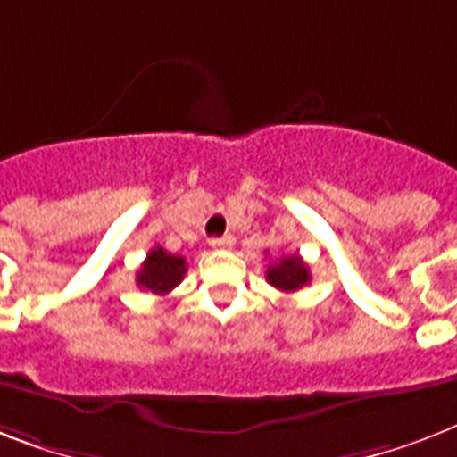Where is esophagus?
Instances as JSON below:
<instances>
[{
  "instance_id": "1",
  "label": "esophagus",
  "mask_w": 457,
  "mask_h": 457,
  "mask_svg": "<svg viewBox=\"0 0 457 457\" xmlns=\"http://www.w3.org/2000/svg\"><path fill=\"white\" fill-rule=\"evenodd\" d=\"M233 243H236V238H233V236H221V238L210 240V245L214 247V250H226V247H231Z\"/></svg>"
}]
</instances>
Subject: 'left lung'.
Here are the masks:
<instances>
[{
  "label": "left lung",
  "instance_id": "obj_1",
  "mask_svg": "<svg viewBox=\"0 0 457 457\" xmlns=\"http://www.w3.org/2000/svg\"><path fill=\"white\" fill-rule=\"evenodd\" d=\"M266 280L273 287H278L280 292H295L312 280V273H309V266L302 262L299 254H287V257H280L278 262L269 264Z\"/></svg>",
  "mask_w": 457,
  "mask_h": 457
}]
</instances>
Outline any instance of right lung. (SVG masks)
Segmentation results:
<instances>
[{
    "label": "right lung",
    "instance_id": "obj_1",
    "mask_svg": "<svg viewBox=\"0 0 457 457\" xmlns=\"http://www.w3.org/2000/svg\"><path fill=\"white\" fill-rule=\"evenodd\" d=\"M186 259L170 254L162 247H153L137 273V283L153 295H167L184 280Z\"/></svg>",
    "mask_w": 457,
    "mask_h": 457
}]
</instances>
